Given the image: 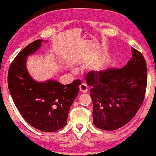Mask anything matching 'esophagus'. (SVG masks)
Here are the masks:
<instances>
[{
    "label": "esophagus",
    "mask_w": 156,
    "mask_h": 156,
    "mask_svg": "<svg viewBox=\"0 0 156 156\" xmlns=\"http://www.w3.org/2000/svg\"><path fill=\"white\" fill-rule=\"evenodd\" d=\"M80 90L82 93H87L88 91L87 85L86 84H82L80 86Z\"/></svg>",
    "instance_id": "34e87169"
}]
</instances>
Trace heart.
<instances>
[{"label":"heart","mask_w":156,"mask_h":156,"mask_svg":"<svg viewBox=\"0 0 156 156\" xmlns=\"http://www.w3.org/2000/svg\"><path fill=\"white\" fill-rule=\"evenodd\" d=\"M97 70L99 72H101V71H103V70H104V67H98L97 68Z\"/></svg>","instance_id":"obj_1"}]
</instances>
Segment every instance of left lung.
Instances as JSON below:
<instances>
[{
  "instance_id": "8db88e82",
  "label": "left lung",
  "mask_w": 156,
  "mask_h": 156,
  "mask_svg": "<svg viewBox=\"0 0 156 156\" xmlns=\"http://www.w3.org/2000/svg\"><path fill=\"white\" fill-rule=\"evenodd\" d=\"M132 57L121 69L91 71L86 76L92 87L93 123L98 129L114 131L133 118L144 101L147 86L146 62L131 48Z\"/></svg>"
}]
</instances>
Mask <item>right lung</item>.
Here are the masks:
<instances>
[{
  "label": "right lung",
  "mask_w": 156,
  "mask_h": 156,
  "mask_svg": "<svg viewBox=\"0 0 156 156\" xmlns=\"http://www.w3.org/2000/svg\"><path fill=\"white\" fill-rule=\"evenodd\" d=\"M43 41L35 40L18 53L10 66L8 84L15 105L25 120L40 131L54 132L67 125L81 81L64 85L52 79L40 82L32 77L27 69V57L39 50Z\"/></svg>",
  "instance_id": "1"
}]
</instances>
